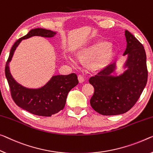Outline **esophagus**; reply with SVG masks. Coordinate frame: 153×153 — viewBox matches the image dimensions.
Masks as SVG:
<instances>
[{
    "label": "esophagus",
    "instance_id": "34e87169",
    "mask_svg": "<svg viewBox=\"0 0 153 153\" xmlns=\"http://www.w3.org/2000/svg\"><path fill=\"white\" fill-rule=\"evenodd\" d=\"M78 79H79V83H83V82L85 81L83 76V75H81V74L78 75Z\"/></svg>",
    "mask_w": 153,
    "mask_h": 153
}]
</instances>
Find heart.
I'll list each match as a JSON object with an SVG mask.
<instances>
[{
    "instance_id": "heart-1",
    "label": "heart",
    "mask_w": 153,
    "mask_h": 153,
    "mask_svg": "<svg viewBox=\"0 0 153 153\" xmlns=\"http://www.w3.org/2000/svg\"><path fill=\"white\" fill-rule=\"evenodd\" d=\"M111 55V48L110 44L107 42H99L90 48L85 50L78 55V59L81 61L86 59H93L97 57L96 65L102 64L109 59ZM68 59L72 63H75V60L72 57H68Z\"/></svg>"
}]
</instances>
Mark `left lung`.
Listing matches in <instances>:
<instances>
[{
    "label": "left lung",
    "mask_w": 153,
    "mask_h": 153,
    "mask_svg": "<svg viewBox=\"0 0 153 153\" xmlns=\"http://www.w3.org/2000/svg\"><path fill=\"white\" fill-rule=\"evenodd\" d=\"M128 70L120 76H111L115 63L100 70L89 82L94 88L90 99L91 107L104 116L124 114L139 99L147 83L146 55L144 46L128 30H125Z\"/></svg>",
    "instance_id": "8db88e82"
}]
</instances>
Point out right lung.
I'll list each match as a JSON object with an SVG mask.
<instances>
[{"label": "right lung", "instance_id": "add662e5", "mask_svg": "<svg viewBox=\"0 0 153 153\" xmlns=\"http://www.w3.org/2000/svg\"><path fill=\"white\" fill-rule=\"evenodd\" d=\"M56 33L41 28L31 29L27 35L20 37L11 48L5 65V76L7 79L12 99L18 107L30 114L40 116H51L65 107L68 94L79 83L75 73L53 76L44 87L39 89L26 88L18 83L11 76L9 63L13 53L22 39L32 36L51 37Z\"/></svg>", "mask_w": 153, "mask_h": 153}]
</instances>
